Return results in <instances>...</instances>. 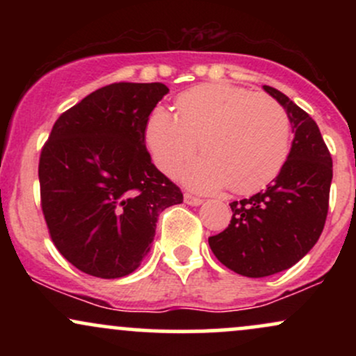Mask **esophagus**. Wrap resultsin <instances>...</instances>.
<instances>
[{
  "label": "esophagus",
  "mask_w": 356,
  "mask_h": 356,
  "mask_svg": "<svg viewBox=\"0 0 356 356\" xmlns=\"http://www.w3.org/2000/svg\"><path fill=\"white\" fill-rule=\"evenodd\" d=\"M184 201H186V204H189V206H201L202 204L201 197H195L192 194H184Z\"/></svg>",
  "instance_id": "34e87169"
}]
</instances>
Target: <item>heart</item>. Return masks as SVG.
Masks as SVG:
<instances>
[{"mask_svg": "<svg viewBox=\"0 0 356 356\" xmlns=\"http://www.w3.org/2000/svg\"><path fill=\"white\" fill-rule=\"evenodd\" d=\"M175 112L155 108L145 140L159 169L174 174L197 152L204 157L184 170L197 191L229 187L252 194L281 172L291 147L289 117L271 97L227 83H211L182 93Z\"/></svg>", "mask_w": 356, "mask_h": 356, "instance_id": "1", "label": "heart"}]
</instances>
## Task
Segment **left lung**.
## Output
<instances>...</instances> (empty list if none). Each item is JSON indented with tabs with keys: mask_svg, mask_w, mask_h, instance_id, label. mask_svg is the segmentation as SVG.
I'll list each match as a JSON object with an SVG mask.
<instances>
[{
	"mask_svg": "<svg viewBox=\"0 0 356 356\" xmlns=\"http://www.w3.org/2000/svg\"><path fill=\"white\" fill-rule=\"evenodd\" d=\"M264 90L283 105L295 132L288 161L277 177L249 199L231 202V224L211 236L220 263L248 277L291 268L316 244L328 214L333 161L320 129L280 90Z\"/></svg>",
	"mask_w": 356,
	"mask_h": 356,
	"instance_id": "obj_1",
	"label": "left lung"
}]
</instances>
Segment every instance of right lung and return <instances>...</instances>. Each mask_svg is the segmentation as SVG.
Segmentation results:
<instances>
[{
    "mask_svg": "<svg viewBox=\"0 0 356 356\" xmlns=\"http://www.w3.org/2000/svg\"><path fill=\"white\" fill-rule=\"evenodd\" d=\"M164 83H112L58 117L40 155L42 211L61 256L90 276L136 271L181 189L150 161L145 129Z\"/></svg>",
    "mask_w": 356,
    "mask_h": 356,
    "instance_id": "right-lung-1",
    "label": "right lung"
}]
</instances>
